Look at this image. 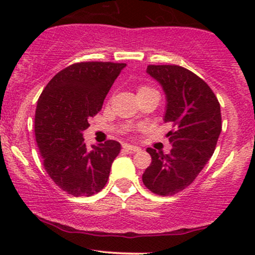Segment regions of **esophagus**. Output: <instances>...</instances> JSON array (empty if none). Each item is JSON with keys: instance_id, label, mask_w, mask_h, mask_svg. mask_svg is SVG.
I'll return each instance as SVG.
<instances>
[{"instance_id": "34e87169", "label": "esophagus", "mask_w": 255, "mask_h": 255, "mask_svg": "<svg viewBox=\"0 0 255 255\" xmlns=\"http://www.w3.org/2000/svg\"><path fill=\"white\" fill-rule=\"evenodd\" d=\"M124 148H126L127 151H130V152H139L141 148L137 147V146H134V145H129V144H125L124 145Z\"/></svg>"}]
</instances>
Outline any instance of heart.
<instances>
[{
	"label": "heart",
	"mask_w": 255,
	"mask_h": 255,
	"mask_svg": "<svg viewBox=\"0 0 255 255\" xmlns=\"http://www.w3.org/2000/svg\"><path fill=\"white\" fill-rule=\"evenodd\" d=\"M147 90H151V89H150V87L141 86V87H139V90H137V93H139V92H144V91H147Z\"/></svg>",
	"instance_id": "1"
}]
</instances>
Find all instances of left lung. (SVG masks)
Returning a JSON list of instances; mask_svg holds the SVG:
<instances>
[{"instance_id": "left-lung-1", "label": "left lung", "mask_w": 255, "mask_h": 255, "mask_svg": "<svg viewBox=\"0 0 255 255\" xmlns=\"http://www.w3.org/2000/svg\"><path fill=\"white\" fill-rule=\"evenodd\" d=\"M146 73L165 95L163 121L174 130L166 134L168 154L148 147L152 162L142 182L158 195H172L188 187L215 152L222 131L221 105L203 79L180 66H147Z\"/></svg>"}]
</instances>
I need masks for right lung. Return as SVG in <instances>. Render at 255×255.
<instances>
[{
	"mask_svg": "<svg viewBox=\"0 0 255 255\" xmlns=\"http://www.w3.org/2000/svg\"><path fill=\"white\" fill-rule=\"evenodd\" d=\"M126 63L81 62L58 72L37 102L34 133L51 180L74 197L104 188L121 144L108 140L87 148L83 131Z\"/></svg>",
	"mask_w": 255,
	"mask_h": 255,
	"instance_id": "right-lung-1",
	"label": "right lung"
}]
</instances>
